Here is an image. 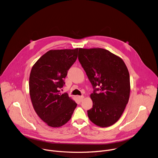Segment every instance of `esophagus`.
Returning a JSON list of instances; mask_svg holds the SVG:
<instances>
[{"mask_svg": "<svg viewBox=\"0 0 158 158\" xmlns=\"http://www.w3.org/2000/svg\"><path fill=\"white\" fill-rule=\"evenodd\" d=\"M78 100H79L80 101H82V100H83V98H84V96H78Z\"/></svg>", "mask_w": 158, "mask_h": 158, "instance_id": "1", "label": "esophagus"}]
</instances>
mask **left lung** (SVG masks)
Returning <instances> with one entry per match:
<instances>
[{"mask_svg": "<svg viewBox=\"0 0 158 158\" xmlns=\"http://www.w3.org/2000/svg\"><path fill=\"white\" fill-rule=\"evenodd\" d=\"M78 60L94 89L90 95L93 108L87 111L88 117L100 127H110L121 117L128 102L127 67L118 56L100 48H79Z\"/></svg>", "mask_w": 158, "mask_h": 158, "instance_id": "1", "label": "left lung"}]
</instances>
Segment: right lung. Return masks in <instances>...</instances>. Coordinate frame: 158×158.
Masks as SVG:
<instances>
[{"mask_svg":"<svg viewBox=\"0 0 158 158\" xmlns=\"http://www.w3.org/2000/svg\"><path fill=\"white\" fill-rule=\"evenodd\" d=\"M78 48L50 50L33 65L29 91L34 109L49 127H60L71 119L77 104L61 94L68 70L78 57Z\"/></svg>","mask_w":158,"mask_h":158,"instance_id":"1","label":"right lung"}]
</instances>
